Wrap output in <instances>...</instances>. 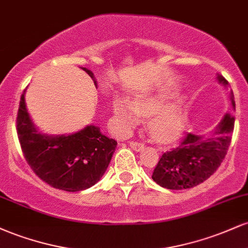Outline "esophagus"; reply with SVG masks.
Masks as SVG:
<instances>
[{"label":"esophagus","mask_w":248,"mask_h":248,"mask_svg":"<svg viewBox=\"0 0 248 248\" xmlns=\"http://www.w3.org/2000/svg\"><path fill=\"white\" fill-rule=\"evenodd\" d=\"M129 146L132 147L134 150H136V152H140V150H142L144 148L143 143H141V142H136V141H130Z\"/></svg>","instance_id":"1"}]
</instances>
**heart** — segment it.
I'll list each match as a JSON object with an SVG mask.
<instances>
[{"label":"heart","mask_w":248,"mask_h":248,"mask_svg":"<svg viewBox=\"0 0 248 248\" xmlns=\"http://www.w3.org/2000/svg\"><path fill=\"white\" fill-rule=\"evenodd\" d=\"M161 102L149 96H138L133 102L116 98L113 102V112L122 133L129 132L138 124L139 116L152 114L148 120V132L158 142H171L181 135L186 124V113L181 102L160 108Z\"/></svg>","instance_id":"heart-1"}]
</instances>
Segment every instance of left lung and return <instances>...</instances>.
<instances>
[{
	"mask_svg": "<svg viewBox=\"0 0 248 248\" xmlns=\"http://www.w3.org/2000/svg\"><path fill=\"white\" fill-rule=\"evenodd\" d=\"M224 86L229 81L223 76L217 77ZM233 109L234 96L230 95ZM234 129V116L226 113L211 136L186 134L178 147L163 153L152 178L158 186L170 190H183L193 187L206 181L226 156Z\"/></svg>",
	"mask_w": 248,
	"mask_h": 248,
	"instance_id": "left-lung-1",
	"label": "left lung"
}]
</instances>
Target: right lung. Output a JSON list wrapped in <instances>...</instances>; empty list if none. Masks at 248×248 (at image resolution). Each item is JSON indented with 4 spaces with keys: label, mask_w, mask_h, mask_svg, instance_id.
Here are the masks:
<instances>
[{
    "label": "right lung",
    "mask_w": 248,
    "mask_h": 248,
    "mask_svg": "<svg viewBox=\"0 0 248 248\" xmlns=\"http://www.w3.org/2000/svg\"><path fill=\"white\" fill-rule=\"evenodd\" d=\"M96 84L94 75L82 67ZM25 90L17 112V135L22 152L33 172L56 189L76 192L100 181L118 142L100 128L90 124L70 135H46L36 129L25 106Z\"/></svg>",
    "instance_id": "obj_1"
}]
</instances>
